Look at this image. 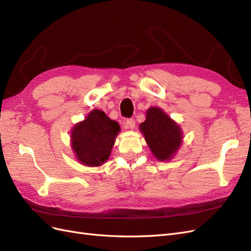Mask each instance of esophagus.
<instances>
[{
	"mask_svg": "<svg viewBox=\"0 0 251 251\" xmlns=\"http://www.w3.org/2000/svg\"><path fill=\"white\" fill-rule=\"evenodd\" d=\"M126 128H134L135 127V119L133 118H127L125 123Z\"/></svg>",
	"mask_w": 251,
	"mask_h": 251,
	"instance_id": "obj_1",
	"label": "esophagus"
}]
</instances>
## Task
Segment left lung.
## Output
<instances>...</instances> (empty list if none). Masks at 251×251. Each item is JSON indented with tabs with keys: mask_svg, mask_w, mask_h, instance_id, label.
Masks as SVG:
<instances>
[{
	"mask_svg": "<svg viewBox=\"0 0 251 251\" xmlns=\"http://www.w3.org/2000/svg\"><path fill=\"white\" fill-rule=\"evenodd\" d=\"M140 130L158 160H169L181 144V128L159 108L148 110L147 119L140 125Z\"/></svg>",
	"mask_w": 251,
	"mask_h": 251,
	"instance_id": "left-lung-1",
	"label": "left lung"
}]
</instances>
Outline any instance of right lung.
Returning a JSON list of instances; mask_svg holds the SVG:
<instances>
[{
	"label": "right lung",
	"instance_id": "obj_1",
	"mask_svg": "<svg viewBox=\"0 0 251 251\" xmlns=\"http://www.w3.org/2000/svg\"><path fill=\"white\" fill-rule=\"evenodd\" d=\"M120 127L103 111L94 110L72 130V149L78 160L88 166L102 164L110 156Z\"/></svg>",
	"mask_w": 251,
	"mask_h": 251
}]
</instances>
